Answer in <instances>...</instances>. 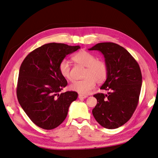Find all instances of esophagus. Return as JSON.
<instances>
[{
    "mask_svg": "<svg viewBox=\"0 0 158 158\" xmlns=\"http://www.w3.org/2000/svg\"><path fill=\"white\" fill-rule=\"evenodd\" d=\"M87 96H84V95H81V94H79V99H85L87 98Z\"/></svg>",
    "mask_w": 158,
    "mask_h": 158,
    "instance_id": "1",
    "label": "esophagus"
}]
</instances>
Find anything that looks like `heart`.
Instances as JSON below:
<instances>
[{
  "label": "heart",
  "instance_id": "1",
  "mask_svg": "<svg viewBox=\"0 0 158 158\" xmlns=\"http://www.w3.org/2000/svg\"><path fill=\"white\" fill-rule=\"evenodd\" d=\"M73 60L86 67V69L83 75L84 79L74 81L69 85V88L72 91L81 95L88 94L94 88L96 83L100 84L106 80L108 75L106 64L102 61L97 60L96 57L92 53L86 51H81L73 57ZM58 69L60 75L64 79L69 81L71 80L70 66L66 60H63L60 63Z\"/></svg>",
  "mask_w": 158,
  "mask_h": 158
}]
</instances>
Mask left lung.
Returning <instances> with one entry per match:
<instances>
[{
	"label": "left lung",
	"mask_w": 158,
	"mask_h": 158,
	"mask_svg": "<svg viewBox=\"0 0 158 158\" xmlns=\"http://www.w3.org/2000/svg\"><path fill=\"white\" fill-rule=\"evenodd\" d=\"M89 50L101 52L108 69L100 89L109 92L94 95L97 104L92 114L102 127L117 128L131 118L138 105L142 86L139 65L125 48L116 43H100Z\"/></svg>",
	"instance_id": "obj_1"
}]
</instances>
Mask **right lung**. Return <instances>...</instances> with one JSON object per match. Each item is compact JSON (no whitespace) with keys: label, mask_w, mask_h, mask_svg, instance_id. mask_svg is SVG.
<instances>
[{"label":"right lung","mask_w":158,"mask_h":158,"mask_svg":"<svg viewBox=\"0 0 158 158\" xmlns=\"http://www.w3.org/2000/svg\"><path fill=\"white\" fill-rule=\"evenodd\" d=\"M80 49L79 45L50 43L26 57L19 69L17 97L32 122L45 130H52L67 116L70 104L78 94L60 93L68 84L59 72L60 63L66 55Z\"/></svg>","instance_id":"1"}]
</instances>
